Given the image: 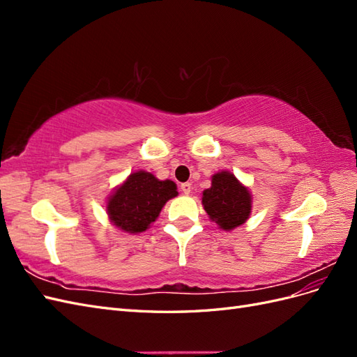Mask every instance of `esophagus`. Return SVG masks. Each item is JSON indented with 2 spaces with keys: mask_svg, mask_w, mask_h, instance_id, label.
<instances>
[{
  "mask_svg": "<svg viewBox=\"0 0 357 357\" xmlns=\"http://www.w3.org/2000/svg\"><path fill=\"white\" fill-rule=\"evenodd\" d=\"M180 189H181V192H183V193H185V195H189L190 190H192L190 183H183V185L180 186Z\"/></svg>",
  "mask_w": 357,
  "mask_h": 357,
  "instance_id": "obj_1",
  "label": "esophagus"
}]
</instances>
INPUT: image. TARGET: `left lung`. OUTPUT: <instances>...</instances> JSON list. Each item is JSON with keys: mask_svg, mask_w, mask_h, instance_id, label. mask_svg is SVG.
Listing matches in <instances>:
<instances>
[{"mask_svg": "<svg viewBox=\"0 0 357 357\" xmlns=\"http://www.w3.org/2000/svg\"><path fill=\"white\" fill-rule=\"evenodd\" d=\"M202 205L219 228L232 231L250 215L252 195L229 171H220L213 176L211 188L202 192Z\"/></svg>", "mask_w": 357, "mask_h": 357, "instance_id": "1", "label": "left lung"}]
</instances>
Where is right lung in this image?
Returning <instances> with one entry per match:
<instances>
[{
  "instance_id": "obj_1",
  "label": "right lung",
  "mask_w": 357,
  "mask_h": 357,
  "mask_svg": "<svg viewBox=\"0 0 357 357\" xmlns=\"http://www.w3.org/2000/svg\"><path fill=\"white\" fill-rule=\"evenodd\" d=\"M178 195L171 180H158L147 171L132 172L107 202V214L116 228L129 234L146 231L168 199Z\"/></svg>"
}]
</instances>
